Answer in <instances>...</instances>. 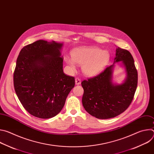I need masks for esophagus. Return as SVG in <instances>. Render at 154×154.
<instances>
[{
  "mask_svg": "<svg viewBox=\"0 0 154 154\" xmlns=\"http://www.w3.org/2000/svg\"><path fill=\"white\" fill-rule=\"evenodd\" d=\"M81 83V80L79 78H76L75 79V84L79 85Z\"/></svg>",
  "mask_w": 154,
  "mask_h": 154,
  "instance_id": "34e87169",
  "label": "esophagus"
}]
</instances>
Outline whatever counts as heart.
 <instances>
[{
    "instance_id": "heart-1",
    "label": "heart",
    "mask_w": 154,
    "mask_h": 154,
    "mask_svg": "<svg viewBox=\"0 0 154 154\" xmlns=\"http://www.w3.org/2000/svg\"><path fill=\"white\" fill-rule=\"evenodd\" d=\"M72 58L65 57L64 60L71 70H74L76 64L82 66L85 74L95 75L100 72L108 64L110 55L107 51L90 46L75 48L71 52Z\"/></svg>"
}]
</instances>
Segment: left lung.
<instances>
[{"label":"left lung","instance_id":"1","mask_svg":"<svg viewBox=\"0 0 154 154\" xmlns=\"http://www.w3.org/2000/svg\"><path fill=\"white\" fill-rule=\"evenodd\" d=\"M115 62L122 61L127 72L121 85L112 83L113 65L107 66L95 77L84 80L82 104L85 110L96 118H115L128 108L133 100L138 84V72L134 58L126 49L116 48Z\"/></svg>","mask_w":154,"mask_h":154}]
</instances>
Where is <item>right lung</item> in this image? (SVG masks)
<instances>
[{
	"label": "right lung",
	"instance_id": "obj_1",
	"mask_svg": "<svg viewBox=\"0 0 154 154\" xmlns=\"http://www.w3.org/2000/svg\"><path fill=\"white\" fill-rule=\"evenodd\" d=\"M62 45L38 40L24 46L17 58L14 90L24 108L36 118L58 115L75 86V78L63 72Z\"/></svg>",
	"mask_w": 154,
	"mask_h": 154
}]
</instances>
